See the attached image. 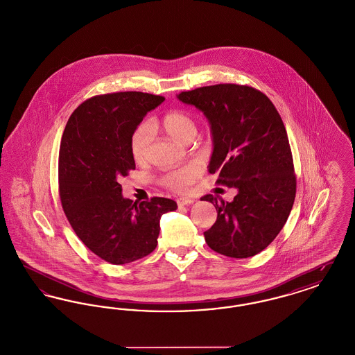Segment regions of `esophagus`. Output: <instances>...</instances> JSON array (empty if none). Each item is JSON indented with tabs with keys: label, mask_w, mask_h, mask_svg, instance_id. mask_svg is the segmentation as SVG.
I'll return each instance as SVG.
<instances>
[{
	"label": "esophagus",
	"mask_w": 355,
	"mask_h": 355,
	"mask_svg": "<svg viewBox=\"0 0 355 355\" xmlns=\"http://www.w3.org/2000/svg\"><path fill=\"white\" fill-rule=\"evenodd\" d=\"M193 202H194V200H191V198H180V200H177V205L178 206H186V205H191Z\"/></svg>",
	"instance_id": "34e87169"
}]
</instances>
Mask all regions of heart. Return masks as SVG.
Here are the masks:
<instances>
[{"label":"heart","mask_w":355,"mask_h":355,"mask_svg":"<svg viewBox=\"0 0 355 355\" xmlns=\"http://www.w3.org/2000/svg\"><path fill=\"white\" fill-rule=\"evenodd\" d=\"M162 126L165 132L178 139L190 141L197 133V123L194 119L185 110H171L162 119ZM154 129L150 122H142L135 128L130 137V153L137 162L145 159L150 148ZM200 166L196 164H189L185 166L169 170L161 175V184L174 191H184L191 185L200 175Z\"/></svg>","instance_id":"b5f03b06"}]
</instances>
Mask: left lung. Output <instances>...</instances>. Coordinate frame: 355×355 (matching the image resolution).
<instances>
[{
  "label": "left lung",
  "instance_id": "8db88e82",
  "mask_svg": "<svg viewBox=\"0 0 355 355\" xmlns=\"http://www.w3.org/2000/svg\"><path fill=\"white\" fill-rule=\"evenodd\" d=\"M210 122L214 149L209 173L238 190L232 202L213 194L202 201L217 209L203 233L214 252L248 258L261 253L282 230L295 200L297 178L286 129L266 94L248 85L218 84L181 92Z\"/></svg>",
  "mask_w": 355,
  "mask_h": 355
}]
</instances>
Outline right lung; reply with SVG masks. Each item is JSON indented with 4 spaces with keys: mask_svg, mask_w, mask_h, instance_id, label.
I'll return each mask as SVG.
<instances>
[{
    "mask_svg": "<svg viewBox=\"0 0 355 355\" xmlns=\"http://www.w3.org/2000/svg\"><path fill=\"white\" fill-rule=\"evenodd\" d=\"M162 96L119 92L83 102L65 126L58 155L61 205L85 246L113 265L152 253L162 214L177 209L169 198L133 202L119 180L135 169L130 137Z\"/></svg>",
    "mask_w": 355,
    "mask_h": 355,
    "instance_id": "add662e5",
    "label": "right lung"
}]
</instances>
